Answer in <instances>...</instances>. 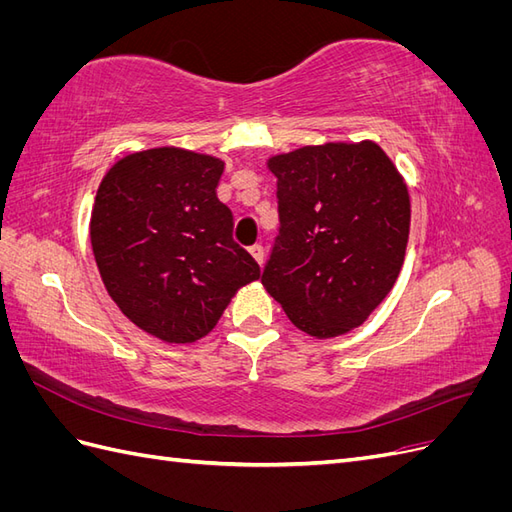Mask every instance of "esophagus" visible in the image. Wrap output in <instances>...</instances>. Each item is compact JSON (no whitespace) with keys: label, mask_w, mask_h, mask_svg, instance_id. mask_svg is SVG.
I'll return each mask as SVG.
<instances>
[{"label":"esophagus","mask_w":512,"mask_h":512,"mask_svg":"<svg viewBox=\"0 0 512 512\" xmlns=\"http://www.w3.org/2000/svg\"><path fill=\"white\" fill-rule=\"evenodd\" d=\"M250 254L254 256V260L258 262V265H262V262H265V247H262V245H252L250 247Z\"/></svg>","instance_id":"1"}]
</instances>
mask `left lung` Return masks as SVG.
I'll use <instances>...</instances> for the list:
<instances>
[{
    "mask_svg": "<svg viewBox=\"0 0 512 512\" xmlns=\"http://www.w3.org/2000/svg\"><path fill=\"white\" fill-rule=\"evenodd\" d=\"M280 235L262 286L294 327L324 339L369 318L404 265L410 196L371 141L301 147L267 162Z\"/></svg>",
    "mask_w": 512,
    "mask_h": 512,
    "instance_id": "obj_1",
    "label": "left lung"
}]
</instances>
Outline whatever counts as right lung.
<instances>
[{"instance_id": "right-lung-1", "label": "right lung", "mask_w": 512, "mask_h": 512, "mask_svg": "<svg viewBox=\"0 0 512 512\" xmlns=\"http://www.w3.org/2000/svg\"><path fill=\"white\" fill-rule=\"evenodd\" d=\"M224 162L179 147L130 153L104 175L89 237L102 282L138 329L168 344L205 337L235 292L260 277L232 241L215 188Z\"/></svg>"}]
</instances>
